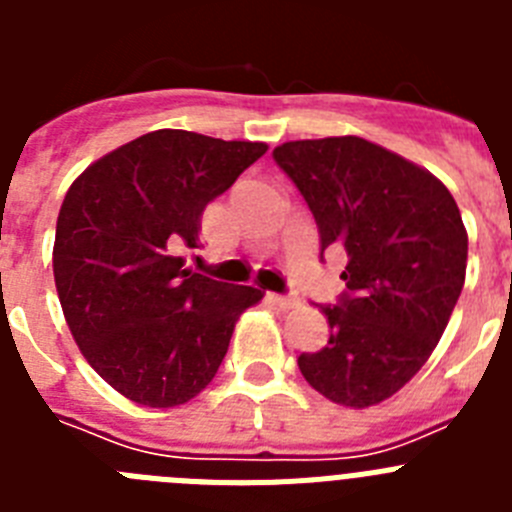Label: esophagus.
<instances>
[{"mask_svg": "<svg viewBox=\"0 0 512 512\" xmlns=\"http://www.w3.org/2000/svg\"><path fill=\"white\" fill-rule=\"evenodd\" d=\"M269 300L274 302L277 307H282V310H292V307L300 305V300L297 297H284V295H269Z\"/></svg>", "mask_w": 512, "mask_h": 512, "instance_id": "1", "label": "esophagus"}]
</instances>
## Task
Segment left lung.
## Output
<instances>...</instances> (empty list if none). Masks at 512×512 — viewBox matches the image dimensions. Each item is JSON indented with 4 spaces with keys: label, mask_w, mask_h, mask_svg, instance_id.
Listing matches in <instances>:
<instances>
[{
    "label": "left lung",
    "mask_w": 512,
    "mask_h": 512,
    "mask_svg": "<svg viewBox=\"0 0 512 512\" xmlns=\"http://www.w3.org/2000/svg\"><path fill=\"white\" fill-rule=\"evenodd\" d=\"M274 161L315 215L323 251H341L346 292L323 307L328 346L300 354L312 390L372 408L433 354L467 277V228L443 182L372 140H289Z\"/></svg>",
    "instance_id": "left-lung-1"
}]
</instances>
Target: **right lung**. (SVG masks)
Wrapping results in <instances>:
<instances>
[{
  "mask_svg": "<svg viewBox=\"0 0 512 512\" xmlns=\"http://www.w3.org/2000/svg\"><path fill=\"white\" fill-rule=\"evenodd\" d=\"M266 143L153 130L115 148L69 187L53 277L71 336L104 382L146 408L200 395L228 354L256 287L194 274L200 217Z\"/></svg>",
  "mask_w": 512,
  "mask_h": 512,
  "instance_id": "right-lung-1",
  "label": "right lung"
}]
</instances>
